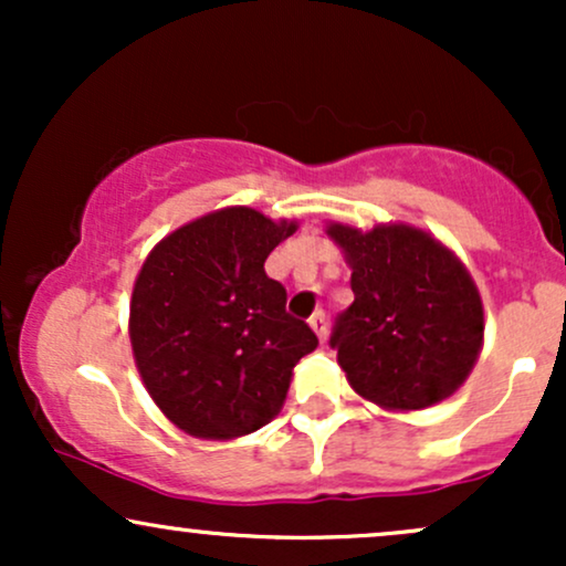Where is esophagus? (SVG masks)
<instances>
[{"label":"esophagus","mask_w":566,"mask_h":566,"mask_svg":"<svg viewBox=\"0 0 566 566\" xmlns=\"http://www.w3.org/2000/svg\"><path fill=\"white\" fill-rule=\"evenodd\" d=\"M308 324H311V329H314L319 340H324V337H327V314H324V311H316V314L311 316Z\"/></svg>","instance_id":"1"}]
</instances>
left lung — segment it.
Returning a JSON list of instances; mask_svg holds the SVG:
<instances>
[{"label":"left lung","instance_id":"8db88e82","mask_svg":"<svg viewBox=\"0 0 566 566\" xmlns=\"http://www.w3.org/2000/svg\"><path fill=\"white\" fill-rule=\"evenodd\" d=\"M350 269L354 303L329 346L361 399L426 409L463 386L484 346V305L460 258L409 223H327Z\"/></svg>","mask_w":566,"mask_h":566}]
</instances>
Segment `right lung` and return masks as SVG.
<instances>
[{"label": "right lung", "instance_id": "right-lung-1", "mask_svg": "<svg viewBox=\"0 0 566 566\" xmlns=\"http://www.w3.org/2000/svg\"><path fill=\"white\" fill-rule=\"evenodd\" d=\"M297 231L252 207H223L148 252L129 301L143 386L188 437L237 439L274 420L292 369L319 340L284 311L265 258Z\"/></svg>", "mask_w": 566, "mask_h": 566}]
</instances>
